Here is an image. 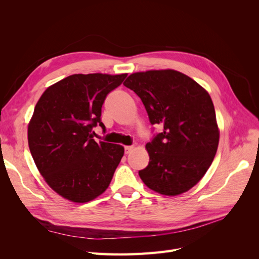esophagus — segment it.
Here are the masks:
<instances>
[{
	"instance_id": "esophagus-1",
	"label": "esophagus",
	"mask_w": 259,
	"mask_h": 259,
	"mask_svg": "<svg viewBox=\"0 0 259 259\" xmlns=\"http://www.w3.org/2000/svg\"><path fill=\"white\" fill-rule=\"evenodd\" d=\"M124 150H125V153L128 154V153H131L133 150H134V146H126V147L124 148Z\"/></svg>"
}]
</instances>
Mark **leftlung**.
<instances>
[{
    "label": "left lung",
    "instance_id": "8db88e82",
    "mask_svg": "<svg viewBox=\"0 0 259 259\" xmlns=\"http://www.w3.org/2000/svg\"><path fill=\"white\" fill-rule=\"evenodd\" d=\"M124 85L142 99L151 124L163 126L146 145L149 164L139 170L140 178L163 195L190 190L205 175L219 143L209 94L173 69L132 73Z\"/></svg>",
    "mask_w": 259,
    "mask_h": 259
}]
</instances>
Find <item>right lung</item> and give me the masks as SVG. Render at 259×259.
Returning <instances> with one entry per match:
<instances>
[{
  "instance_id": "right-lung-1",
  "label": "right lung",
  "mask_w": 259,
  "mask_h": 259,
  "mask_svg": "<svg viewBox=\"0 0 259 259\" xmlns=\"http://www.w3.org/2000/svg\"><path fill=\"white\" fill-rule=\"evenodd\" d=\"M127 73L72 74L45 90L28 124L35 165L52 189L66 200L86 203L111 183L124 147L93 139L107 95Z\"/></svg>"
}]
</instances>
